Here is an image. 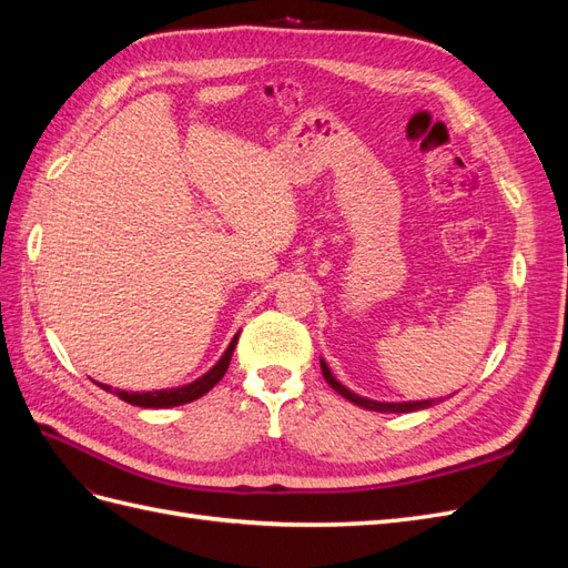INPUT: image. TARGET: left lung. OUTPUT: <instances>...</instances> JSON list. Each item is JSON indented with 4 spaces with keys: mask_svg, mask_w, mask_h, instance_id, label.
<instances>
[{
    "mask_svg": "<svg viewBox=\"0 0 568 568\" xmlns=\"http://www.w3.org/2000/svg\"><path fill=\"white\" fill-rule=\"evenodd\" d=\"M322 374L326 384H329L338 395H343V398L355 403L357 407H365V409H374V412H395V415H400V412H415V409H424V407H432L436 400H417V403H379V400H369V398H363V395H355L353 390H348L343 384H338L334 379V374L329 372V367H326V363L322 359Z\"/></svg>",
    "mask_w": 568,
    "mask_h": 568,
    "instance_id": "obj_1",
    "label": "left lung"
}]
</instances>
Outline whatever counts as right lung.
Masks as SVG:
<instances>
[{"instance_id":"right-lung-1","label":"right lung","mask_w":568,"mask_h":568,"mask_svg":"<svg viewBox=\"0 0 568 568\" xmlns=\"http://www.w3.org/2000/svg\"><path fill=\"white\" fill-rule=\"evenodd\" d=\"M236 341H239V334L232 338L230 348L225 351V355H222V357L217 359V365H215L211 372H205V374L201 376V379H196V382H192V384H186V386H180V388L130 393V390H120V388L111 390V386H106V384H99V386L104 388V390L115 393L120 400H125V403L136 405V407H156V409H159V407H175V405L192 403V400L201 398V395L209 393V390L222 379V376H225V372H227V367H230L232 353H234V346H236Z\"/></svg>"}]
</instances>
